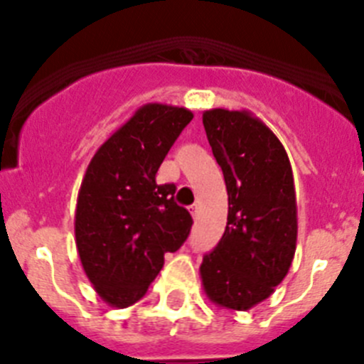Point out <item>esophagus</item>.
<instances>
[{"instance_id":"34e87169","label":"esophagus","mask_w":364,"mask_h":364,"mask_svg":"<svg viewBox=\"0 0 364 364\" xmlns=\"http://www.w3.org/2000/svg\"><path fill=\"white\" fill-rule=\"evenodd\" d=\"M189 210H191L193 218H197V217H198V213H200V204H193L191 208H189Z\"/></svg>"}]
</instances>
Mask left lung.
<instances>
[{
    "instance_id": "8db88e82",
    "label": "left lung",
    "mask_w": 364,
    "mask_h": 364,
    "mask_svg": "<svg viewBox=\"0 0 364 364\" xmlns=\"http://www.w3.org/2000/svg\"><path fill=\"white\" fill-rule=\"evenodd\" d=\"M202 124L228 189L226 231L202 260V288L217 306L246 311L275 291L294 260L291 164L281 140L246 109H210Z\"/></svg>"
}]
</instances>
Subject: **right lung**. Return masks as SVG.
I'll list each match as a JSON object with an SVG mask.
<instances>
[{
	"label": "right lung",
	"instance_id": "right-lung-1",
	"mask_svg": "<svg viewBox=\"0 0 364 364\" xmlns=\"http://www.w3.org/2000/svg\"><path fill=\"white\" fill-rule=\"evenodd\" d=\"M191 120L186 107L142 105L87 166L74 235L83 272L109 306L140 301L164 255L188 239L191 215L173 198L175 184H156V171Z\"/></svg>",
	"mask_w": 364,
	"mask_h": 364
}]
</instances>
